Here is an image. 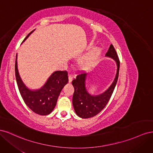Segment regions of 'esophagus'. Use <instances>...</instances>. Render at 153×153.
<instances>
[{
  "instance_id": "obj_1",
  "label": "esophagus",
  "mask_w": 153,
  "mask_h": 153,
  "mask_svg": "<svg viewBox=\"0 0 153 153\" xmlns=\"http://www.w3.org/2000/svg\"><path fill=\"white\" fill-rule=\"evenodd\" d=\"M68 80H69V83L72 82V80H73V76L71 75H69V76H68Z\"/></svg>"
}]
</instances>
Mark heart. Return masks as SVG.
<instances>
[{
  "label": "heart",
  "mask_w": 153,
  "mask_h": 153,
  "mask_svg": "<svg viewBox=\"0 0 153 153\" xmlns=\"http://www.w3.org/2000/svg\"><path fill=\"white\" fill-rule=\"evenodd\" d=\"M102 53V49L99 47L91 48L78 60V68L81 70H89L98 64Z\"/></svg>",
  "instance_id": "b5f03b06"
}]
</instances>
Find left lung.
<instances>
[{
    "mask_svg": "<svg viewBox=\"0 0 153 153\" xmlns=\"http://www.w3.org/2000/svg\"><path fill=\"white\" fill-rule=\"evenodd\" d=\"M106 57L113 59L116 62L117 73L112 84L102 94L92 95L87 91L85 86L87 73H82L76 76L72 81L74 87L73 105L75 113L78 117L83 119L91 118L98 114L108 103L114 92L118 80L120 62L114 46L110 45Z\"/></svg>",
    "mask_w": 153,
    "mask_h": 153,
    "instance_id": "1",
    "label": "left lung"
}]
</instances>
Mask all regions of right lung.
<instances>
[{
  "label": "right lung",
  "instance_id": "1",
  "mask_svg": "<svg viewBox=\"0 0 153 153\" xmlns=\"http://www.w3.org/2000/svg\"><path fill=\"white\" fill-rule=\"evenodd\" d=\"M30 32L23 42L33 32ZM15 75L18 89L27 106L36 114L41 115L50 114L57 104V99L62 89L68 82L66 71L53 72L44 85L39 89L31 90L22 81L18 69L17 54L15 62Z\"/></svg>",
  "mask_w": 153,
  "mask_h": 153
}]
</instances>
